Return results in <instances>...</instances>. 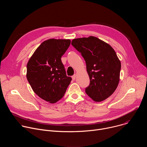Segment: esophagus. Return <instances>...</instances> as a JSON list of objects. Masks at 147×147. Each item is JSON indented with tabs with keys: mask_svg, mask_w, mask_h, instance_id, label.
<instances>
[{
	"mask_svg": "<svg viewBox=\"0 0 147 147\" xmlns=\"http://www.w3.org/2000/svg\"><path fill=\"white\" fill-rule=\"evenodd\" d=\"M76 77V74H74V75L72 76V79H73V80H75Z\"/></svg>",
	"mask_w": 147,
	"mask_h": 147,
	"instance_id": "34e87169",
	"label": "esophagus"
}]
</instances>
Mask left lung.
I'll return each mask as SVG.
<instances>
[{
    "mask_svg": "<svg viewBox=\"0 0 147 147\" xmlns=\"http://www.w3.org/2000/svg\"><path fill=\"white\" fill-rule=\"evenodd\" d=\"M71 45L86 63L90 79L86 94L95 102L107 99L115 92L120 80L121 63L115 50L93 36L74 39Z\"/></svg>",
    "mask_w": 147,
    "mask_h": 147,
    "instance_id": "8db88e82",
    "label": "left lung"
}]
</instances>
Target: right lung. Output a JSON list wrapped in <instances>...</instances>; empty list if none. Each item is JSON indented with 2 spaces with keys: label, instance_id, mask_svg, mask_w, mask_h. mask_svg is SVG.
<instances>
[{
  "label": "right lung",
  "instance_id": "add662e5",
  "mask_svg": "<svg viewBox=\"0 0 147 147\" xmlns=\"http://www.w3.org/2000/svg\"><path fill=\"white\" fill-rule=\"evenodd\" d=\"M70 39H49L35 50L27 65V78L40 98L55 103L64 96L71 81L61 57L70 45Z\"/></svg>",
  "mask_w": 147,
  "mask_h": 147
}]
</instances>
